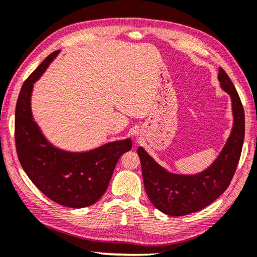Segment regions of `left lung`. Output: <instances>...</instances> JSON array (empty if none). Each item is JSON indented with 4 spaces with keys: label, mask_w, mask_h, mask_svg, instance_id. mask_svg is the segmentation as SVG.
I'll use <instances>...</instances> for the list:
<instances>
[{
    "label": "left lung",
    "mask_w": 257,
    "mask_h": 257,
    "mask_svg": "<svg viewBox=\"0 0 257 257\" xmlns=\"http://www.w3.org/2000/svg\"><path fill=\"white\" fill-rule=\"evenodd\" d=\"M220 87L230 95L234 115L232 133L215 162L196 175L172 174L158 165L139 147L146 193L156 208L169 216H184L205 208L222 195L230 184L242 153L245 114L233 82L222 68L218 71Z\"/></svg>",
    "instance_id": "8db88e82"
}]
</instances>
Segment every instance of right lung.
<instances>
[{"instance_id": "obj_1", "label": "right lung", "mask_w": 257, "mask_h": 257, "mask_svg": "<svg viewBox=\"0 0 257 257\" xmlns=\"http://www.w3.org/2000/svg\"><path fill=\"white\" fill-rule=\"evenodd\" d=\"M59 51L51 53L25 80L15 108V146L22 168L32 183L53 202L71 208L87 207L104 194L121 155L132 139L108 143L85 153H70L50 144L33 120L31 93Z\"/></svg>"}]
</instances>
